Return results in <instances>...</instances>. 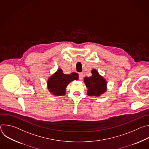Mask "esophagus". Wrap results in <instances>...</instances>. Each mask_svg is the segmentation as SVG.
Returning <instances> with one entry per match:
<instances>
[{"instance_id":"obj_1","label":"esophagus","mask_w":149,"mask_h":149,"mask_svg":"<svg viewBox=\"0 0 149 149\" xmlns=\"http://www.w3.org/2000/svg\"><path fill=\"white\" fill-rule=\"evenodd\" d=\"M83 77H84L83 74H82V73H81V72L79 73V79L81 80V79H83Z\"/></svg>"}]
</instances>
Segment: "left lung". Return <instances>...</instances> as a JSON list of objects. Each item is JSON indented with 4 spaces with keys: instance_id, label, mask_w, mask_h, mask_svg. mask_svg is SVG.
I'll return each mask as SVG.
<instances>
[{
    "instance_id": "left-lung-1",
    "label": "left lung",
    "mask_w": 149,
    "mask_h": 149,
    "mask_svg": "<svg viewBox=\"0 0 149 149\" xmlns=\"http://www.w3.org/2000/svg\"><path fill=\"white\" fill-rule=\"evenodd\" d=\"M92 76L84 78V83L88 88L87 94L89 96H100L107 90V81L101 76L98 71L93 69Z\"/></svg>"
}]
</instances>
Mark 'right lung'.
Segmentation results:
<instances>
[{
	"label": "right lung",
	"mask_w": 149,
	"mask_h": 149,
	"mask_svg": "<svg viewBox=\"0 0 149 149\" xmlns=\"http://www.w3.org/2000/svg\"><path fill=\"white\" fill-rule=\"evenodd\" d=\"M78 79V74L72 72L71 74H64L61 69H58L48 79V88L54 95L61 96L65 94V90L70 82Z\"/></svg>",
	"instance_id": "right-lung-1"
}]
</instances>
